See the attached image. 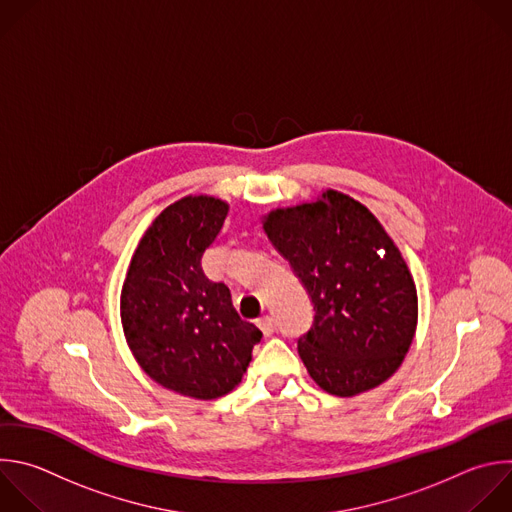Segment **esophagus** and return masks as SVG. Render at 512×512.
Returning <instances> with one entry per match:
<instances>
[{
  "label": "esophagus",
  "mask_w": 512,
  "mask_h": 512,
  "mask_svg": "<svg viewBox=\"0 0 512 512\" xmlns=\"http://www.w3.org/2000/svg\"><path fill=\"white\" fill-rule=\"evenodd\" d=\"M257 325H259V329L263 331L265 337H269V335L275 331V321H273V317H269V315H263V317L257 321Z\"/></svg>",
  "instance_id": "esophagus-1"
}]
</instances>
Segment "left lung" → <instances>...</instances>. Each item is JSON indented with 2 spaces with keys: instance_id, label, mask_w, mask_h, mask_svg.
<instances>
[{
  "instance_id": "obj_1",
  "label": "left lung",
  "mask_w": 512,
  "mask_h": 512,
  "mask_svg": "<svg viewBox=\"0 0 512 512\" xmlns=\"http://www.w3.org/2000/svg\"><path fill=\"white\" fill-rule=\"evenodd\" d=\"M263 229L313 303L297 352L331 396L378 388L402 366L418 325L414 277L368 207L327 189L315 201L275 209Z\"/></svg>"
}]
</instances>
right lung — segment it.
I'll list each match as a JSON object with an SVG mask.
<instances>
[{
	"mask_svg": "<svg viewBox=\"0 0 512 512\" xmlns=\"http://www.w3.org/2000/svg\"><path fill=\"white\" fill-rule=\"evenodd\" d=\"M229 205L189 195L144 231L120 293L126 344L142 372L166 390L213 400L239 386L263 333L241 319L225 283L201 267Z\"/></svg>",
	"mask_w": 512,
	"mask_h": 512,
	"instance_id": "add662e5",
	"label": "right lung"
}]
</instances>
